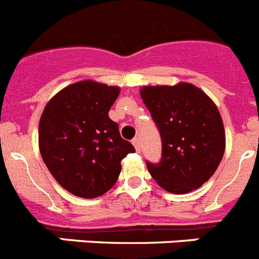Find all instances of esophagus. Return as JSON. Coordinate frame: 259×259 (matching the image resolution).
Masks as SVG:
<instances>
[{"mask_svg":"<svg viewBox=\"0 0 259 259\" xmlns=\"http://www.w3.org/2000/svg\"><path fill=\"white\" fill-rule=\"evenodd\" d=\"M132 144H134V147H135V149H136V151H140V139L139 138H135L134 140H132Z\"/></svg>","mask_w":259,"mask_h":259,"instance_id":"34e87169","label":"esophagus"}]
</instances>
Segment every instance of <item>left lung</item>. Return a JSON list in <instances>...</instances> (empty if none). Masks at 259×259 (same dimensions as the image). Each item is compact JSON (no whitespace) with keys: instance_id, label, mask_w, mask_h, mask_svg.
I'll return each mask as SVG.
<instances>
[{"instance_id":"left-lung-1","label":"left lung","mask_w":259,"mask_h":259,"mask_svg":"<svg viewBox=\"0 0 259 259\" xmlns=\"http://www.w3.org/2000/svg\"><path fill=\"white\" fill-rule=\"evenodd\" d=\"M140 96L160 131V163L148 171L163 190L187 194L213 176L225 151V131L218 106L190 82L143 86Z\"/></svg>"}]
</instances>
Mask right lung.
Instances as JSON below:
<instances>
[{"instance_id":"right-lung-1","label":"right lung","mask_w":259,"mask_h":259,"mask_svg":"<svg viewBox=\"0 0 259 259\" xmlns=\"http://www.w3.org/2000/svg\"><path fill=\"white\" fill-rule=\"evenodd\" d=\"M119 86L83 79L46 105L39 120V151L55 180L73 195L98 198L118 181L120 161L135 148L121 139L108 111Z\"/></svg>"}]
</instances>
